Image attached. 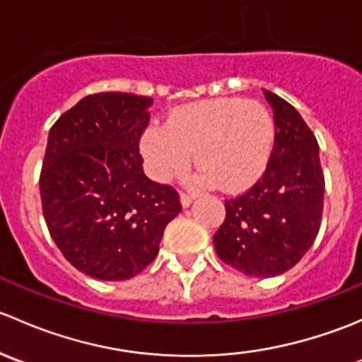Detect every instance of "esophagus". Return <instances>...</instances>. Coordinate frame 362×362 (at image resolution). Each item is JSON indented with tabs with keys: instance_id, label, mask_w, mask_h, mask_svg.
<instances>
[{
	"instance_id": "obj_1",
	"label": "esophagus",
	"mask_w": 362,
	"mask_h": 362,
	"mask_svg": "<svg viewBox=\"0 0 362 362\" xmlns=\"http://www.w3.org/2000/svg\"><path fill=\"white\" fill-rule=\"evenodd\" d=\"M192 202H194V196H192V194H184V192H182V194H180V203H182V206L189 208V206H191Z\"/></svg>"
}]
</instances>
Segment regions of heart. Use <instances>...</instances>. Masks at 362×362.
<instances>
[{"label": "heart", "instance_id": "obj_1", "mask_svg": "<svg viewBox=\"0 0 362 362\" xmlns=\"http://www.w3.org/2000/svg\"><path fill=\"white\" fill-rule=\"evenodd\" d=\"M273 140L275 122L264 105L215 98L177 108L164 127H148L141 136V154L159 182L184 173L192 154L199 166L196 184L240 191L264 173Z\"/></svg>", "mask_w": 362, "mask_h": 362}]
</instances>
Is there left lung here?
Instances as JSON below:
<instances>
[{"label":"left lung","instance_id":"1","mask_svg":"<svg viewBox=\"0 0 362 362\" xmlns=\"http://www.w3.org/2000/svg\"><path fill=\"white\" fill-rule=\"evenodd\" d=\"M275 119V145L261 180L226 202L214 235L217 255L254 279L286 273L315 242L324 206L319 145L293 105L262 89Z\"/></svg>","mask_w":362,"mask_h":362}]
</instances>
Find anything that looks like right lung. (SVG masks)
<instances>
[{
	"instance_id": "obj_1",
	"label": "right lung",
	"mask_w": 362,
	"mask_h": 362,
	"mask_svg": "<svg viewBox=\"0 0 362 362\" xmlns=\"http://www.w3.org/2000/svg\"><path fill=\"white\" fill-rule=\"evenodd\" d=\"M151 103L127 93L93 94L49 133L43 217L64 257L93 279L117 282L144 272L182 210L177 191L152 182L141 166L138 140Z\"/></svg>"
}]
</instances>
